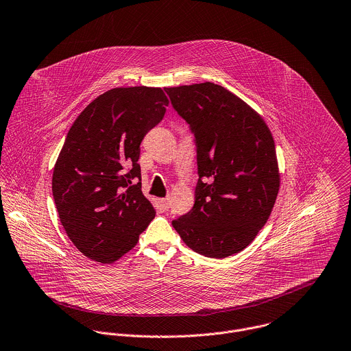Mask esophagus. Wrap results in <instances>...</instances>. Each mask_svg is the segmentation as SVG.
Returning a JSON list of instances; mask_svg holds the SVG:
<instances>
[{"mask_svg":"<svg viewBox=\"0 0 351 351\" xmlns=\"http://www.w3.org/2000/svg\"><path fill=\"white\" fill-rule=\"evenodd\" d=\"M161 206H162L165 210H168V209H169V206H171V204H169V198L162 199V201H161Z\"/></svg>","mask_w":351,"mask_h":351,"instance_id":"1","label":"esophagus"}]
</instances>
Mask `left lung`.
Wrapping results in <instances>:
<instances>
[{
  "label": "left lung",
  "instance_id": "left-lung-1",
  "mask_svg": "<svg viewBox=\"0 0 351 351\" xmlns=\"http://www.w3.org/2000/svg\"><path fill=\"white\" fill-rule=\"evenodd\" d=\"M165 93L194 134L199 176L193 209L172 226L205 257L234 256L265 226L278 197L272 134L258 113L219 84L168 87Z\"/></svg>",
  "mask_w": 351,
  "mask_h": 351
}]
</instances>
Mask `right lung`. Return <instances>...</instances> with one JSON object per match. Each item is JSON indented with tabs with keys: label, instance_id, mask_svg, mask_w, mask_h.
Here are the masks:
<instances>
[{
	"label": "right lung",
	"instance_id": "add662e5",
	"mask_svg": "<svg viewBox=\"0 0 351 351\" xmlns=\"http://www.w3.org/2000/svg\"><path fill=\"white\" fill-rule=\"evenodd\" d=\"M158 87H117L95 98L69 128L51 180L60 221L80 253L110 264L154 219L142 194L141 142L165 114Z\"/></svg>",
	"mask_w": 351,
	"mask_h": 351
}]
</instances>
